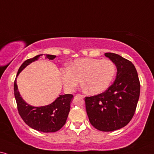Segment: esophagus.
<instances>
[{
	"label": "esophagus",
	"instance_id": "34e87169",
	"mask_svg": "<svg viewBox=\"0 0 154 154\" xmlns=\"http://www.w3.org/2000/svg\"><path fill=\"white\" fill-rule=\"evenodd\" d=\"M78 95V96H79V97H81L82 98H85V96H84V95H82V94H77Z\"/></svg>",
	"mask_w": 154,
	"mask_h": 154
}]
</instances>
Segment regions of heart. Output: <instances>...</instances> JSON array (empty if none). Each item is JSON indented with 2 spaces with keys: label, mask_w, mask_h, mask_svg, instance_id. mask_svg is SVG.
<instances>
[{
  "label": "heart",
  "mask_w": 154,
  "mask_h": 154,
  "mask_svg": "<svg viewBox=\"0 0 154 154\" xmlns=\"http://www.w3.org/2000/svg\"><path fill=\"white\" fill-rule=\"evenodd\" d=\"M115 73L116 66L112 60L91 57L79 58L60 69L62 82L67 91L75 90L82 80L83 88L91 94L104 92Z\"/></svg>",
  "instance_id": "obj_1"
}]
</instances>
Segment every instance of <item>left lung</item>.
Masks as SVG:
<instances>
[{
    "label": "left lung",
    "mask_w": 154,
    "mask_h": 154,
    "mask_svg": "<svg viewBox=\"0 0 154 154\" xmlns=\"http://www.w3.org/2000/svg\"><path fill=\"white\" fill-rule=\"evenodd\" d=\"M104 54L115 64V81L102 94L85 97V106L91 125L100 131H112L124 127L133 117L139 99L140 82L131 62L115 53Z\"/></svg>",
    "instance_id": "left-lung-1"
}]
</instances>
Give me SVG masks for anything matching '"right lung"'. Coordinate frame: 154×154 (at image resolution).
<instances>
[{
    "label": "right lung",
    "mask_w": 154,
    "mask_h": 154,
    "mask_svg": "<svg viewBox=\"0 0 154 154\" xmlns=\"http://www.w3.org/2000/svg\"><path fill=\"white\" fill-rule=\"evenodd\" d=\"M41 56L42 54L25 60L19 68L16 77L27 66L38 60ZM55 57V55L46 54V58L49 60H52ZM14 94L19 114L25 123L32 129L38 131L49 133L57 131L65 125L70 110L72 94L59 95L53 102L46 106H31L21 97L17 89L16 79L14 82Z\"/></svg>",
    "instance_id": "obj_1"
}]
</instances>
